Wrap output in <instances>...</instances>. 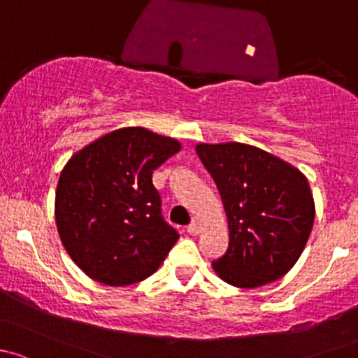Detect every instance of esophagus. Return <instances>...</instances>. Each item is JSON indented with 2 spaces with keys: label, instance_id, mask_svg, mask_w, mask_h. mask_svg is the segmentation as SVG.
<instances>
[{
  "label": "esophagus",
  "instance_id": "34e87169",
  "mask_svg": "<svg viewBox=\"0 0 358 358\" xmlns=\"http://www.w3.org/2000/svg\"><path fill=\"white\" fill-rule=\"evenodd\" d=\"M186 231H187V233H189V234L196 236L198 233H200V224H198V222H191L189 226L186 227Z\"/></svg>",
  "mask_w": 358,
  "mask_h": 358
}]
</instances>
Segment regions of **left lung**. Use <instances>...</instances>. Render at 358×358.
I'll use <instances>...</instances> for the list:
<instances>
[{
	"label": "left lung",
	"mask_w": 358,
	"mask_h": 358,
	"mask_svg": "<svg viewBox=\"0 0 358 358\" xmlns=\"http://www.w3.org/2000/svg\"><path fill=\"white\" fill-rule=\"evenodd\" d=\"M229 224V246L213 271L238 288L282 278L300 259L314 226L308 180L281 158L241 143L198 145Z\"/></svg>",
	"instance_id": "left-lung-1"
}]
</instances>
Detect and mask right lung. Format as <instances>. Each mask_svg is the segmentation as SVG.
<instances>
[{
    "mask_svg": "<svg viewBox=\"0 0 358 358\" xmlns=\"http://www.w3.org/2000/svg\"><path fill=\"white\" fill-rule=\"evenodd\" d=\"M179 141L124 127L77 152L62 171L55 200L58 234L91 279L134 285L152 275L179 239L165 222L153 171Z\"/></svg>",
    "mask_w": 358,
    "mask_h": 358,
    "instance_id": "obj_1",
    "label": "right lung"
}]
</instances>
